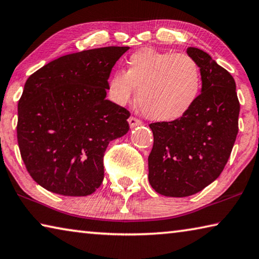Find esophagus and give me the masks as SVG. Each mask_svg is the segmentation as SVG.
I'll list each match as a JSON object with an SVG mask.
<instances>
[{
  "instance_id": "34e87169",
  "label": "esophagus",
  "mask_w": 259,
  "mask_h": 259,
  "mask_svg": "<svg viewBox=\"0 0 259 259\" xmlns=\"http://www.w3.org/2000/svg\"><path fill=\"white\" fill-rule=\"evenodd\" d=\"M128 122L130 124V128H135V126H138V125L142 124V122H140L138 119H136L135 116H130Z\"/></svg>"
}]
</instances>
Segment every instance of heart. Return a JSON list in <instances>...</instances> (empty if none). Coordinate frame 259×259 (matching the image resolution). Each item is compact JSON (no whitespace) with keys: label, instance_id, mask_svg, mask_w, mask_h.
Returning a JSON list of instances; mask_svg holds the SVG:
<instances>
[{"label":"heart","instance_id":"1","mask_svg":"<svg viewBox=\"0 0 259 259\" xmlns=\"http://www.w3.org/2000/svg\"><path fill=\"white\" fill-rule=\"evenodd\" d=\"M126 65V72L116 69L107 82L108 97L119 106L129 104L138 89V105L146 116L171 122L186 115L199 98L202 74L190 56L143 48Z\"/></svg>","mask_w":259,"mask_h":259}]
</instances>
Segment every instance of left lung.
Wrapping results in <instances>:
<instances>
[{
  "instance_id": "left-lung-1",
  "label": "left lung",
  "mask_w": 259,
  "mask_h": 259,
  "mask_svg": "<svg viewBox=\"0 0 259 259\" xmlns=\"http://www.w3.org/2000/svg\"><path fill=\"white\" fill-rule=\"evenodd\" d=\"M202 88L190 112L171 122L151 123L154 144L148 156V181L156 193L184 198L219 177L239 131L240 103L233 76L207 52L190 47Z\"/></svg>"
}]
</instances>
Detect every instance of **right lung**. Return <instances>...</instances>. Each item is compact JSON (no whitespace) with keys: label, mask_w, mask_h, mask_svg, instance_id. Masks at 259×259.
<instances>
[{"label":"right lung","mask_w":259,"mask_h":259,"mask_svg":"<svg viewBox=\"0 0 259 259\" xmlns=\"http://www.w3.org/2000/svg\"><path fill=\"white\" fill-rule=\"evenodd\" d=\"M128 50L106 47L66 55L27 78L17 138L26 169L43 188L87 196L102 185L109 142L129 131L130 113L106 99L109 74Z\"/></svg>","instance_id":"obj_1"}]
</instances>
